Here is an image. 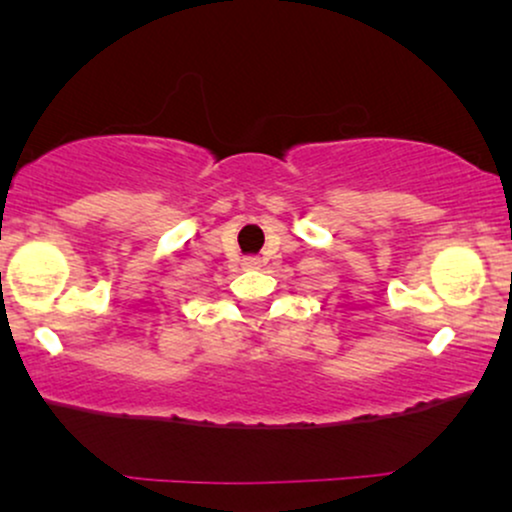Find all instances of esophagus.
<instances>
[{
    "instance_id": "34e87169",
    "label": "esophagus",
    "mask_w": 512,
    "mask_h": 512,
    "mask_svg": "<svg viewBox=\"0 0 512 512\" xmlns=\"http://www.w3.org/2000/svg\"><path fill=\"white\" fill-rule=\"evenodd\" d=\"M260 257H245V260H243V267L245 269H257V267H260Z\"/></svg>"
}]
</instances>
